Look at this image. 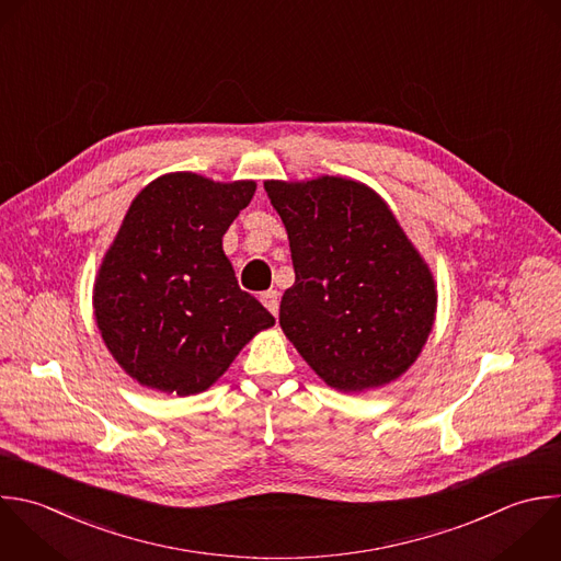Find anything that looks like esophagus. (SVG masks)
Here are the masks:
<instances>
[{
    "mask_svg": "<svg viewBox=\"0 0 561 561\" xmlns=\"http://www.w3.org/2000/svg\"><path fill=\"white\" fill-rule=\"evenodd\" d=\"M261 302L274 313V316H278V305H280V294L276 291V289H267V291H263L261 294Z\"/></svg>",
    "mask_w": 561,
    "mask_h": 561,
    "instance_id": "esophagus-1",
    "label": "esophagus"
}]
</instances>
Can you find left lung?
I'll return each mask as SVG.
<instances>
[{"label":"left lung","instance_id":"left-lung-1","mask_svg":"<svg viewBox=\"0 0 561 561\" xmlns=\"http://www.w3.org/2000/svg\"><path fill=\"white\" fill-rule=\"evenodd\" d=\"M296 280L280 329L311 370L340 392L397 381L421 355L436 318V280L370 186L320 175L267 180Z\"/></svg>","mask_w":561,"mask_h":561}]
</instances>
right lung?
<instances>
[{
    "label": "right lung",
    "instance_id": "1",
    "mask_svg": "<svg viewBox=\"0 0 561 561\" xmlns=\"http://www.w3.org/2000/svg\"><path fill=\"white\" fill-rule=\"evenodd\" d=\"M254 180L167 173L131 202L94 280V318L121 368L167 394L208 390L274 316L241 291L224 234Z\"/></svg>",
    "mask_w": 561,
    "mask_h": 561
}]
</instances>
